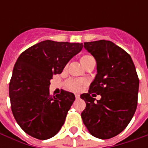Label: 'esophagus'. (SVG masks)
Returning a JSON list of instances; mask_svg holds the SVG:
<instances>
[{"mask_svg": "<svg viewBox=\"0 0 148 148\" xmlns=\"http://www.w3.org/2000/svg\"><path fill=\"white\" fill-rule=\"evenodd\" d=\"M75 97H76V99H79L80 98V95L79 94H75Z\"/></svg>", "mask_w": 148, "mask_h": 148, "instance_id": "obj_1", "label": "esophagus"}]
</instances>
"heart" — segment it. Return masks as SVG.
<instances>
[{"label":"heart","mask_w":148,"mask_h":148,"mask_svg":"<svg viewBox=\"0 0 148 148\" xmlns=\"http://www.w3.org/2000/svg\"><path fill=\"white\" fill-rule=\"evenodd\" d=\"M93 59V58L90 55H83L80 58V62L82 66H85L87 62L90 60ZM84 86L83 81L77 80V79H74V78H71L67 81L66 82V86H67L68 90L74 91V92H78L80 91Z\"/></svg>","instance_id":"obj_1"}]
</instances>
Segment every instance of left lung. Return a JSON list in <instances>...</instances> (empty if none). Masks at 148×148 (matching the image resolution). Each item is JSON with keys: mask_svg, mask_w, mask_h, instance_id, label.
<instances>
[{"mask_svg": "<svg viewBox=\"0 0 148 148\" xmlns=\"http://www.w3.org/2000/svg\"><path fill=\"white\" fill-rule=\"evenodd\" d=\"M97 62V74L87 93L82 118L93 136L106 140L124 131L136 110L140 81L131 56L109 40L84 42ZM101 95L94 103L92 97Z\"/></svg>", "mask_w": 148, "mask_h": 148, "instance_id": "1", "label": "left lung"}]
</instances>
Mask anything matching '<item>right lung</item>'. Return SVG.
Returning a JSON list of instances; mask_svg holds the SVG:
<instances>
[{
  "label": "right lung",
  "instance_id": "obj_1",
  "mask_svg": "<svg viewBox=\"0 0 148 148\" xmlns=\"http://www.w3.org/2000/svg\"><path fill=\"white\" fill-rule=\"evenodd\" d=\"M82 47L78 42L44 40L17 58L9 83L11 109L17 124L31 136L47 140L61 129L75 96L65 90L51 96V80Z\"/></svg>",
  "mask_w": 148,
  "mask_h": 148
}]
</instances>
